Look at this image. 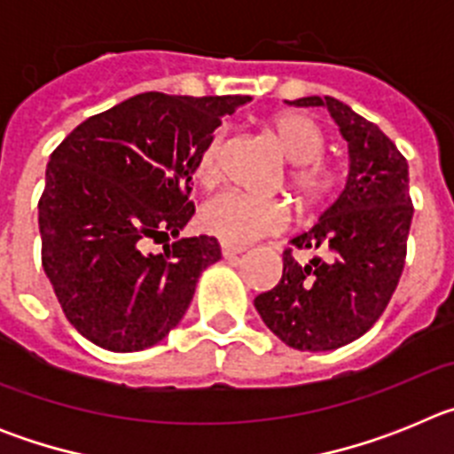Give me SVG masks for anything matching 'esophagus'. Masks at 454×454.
Listing matches in <instances>:
<instances>
[{"label": "esophagus", "mask_w": 454, "mask_h": 454, "mask_svg": "<svg viewBox=\"0 0 454 454\" xmlns=\"http://www.w3.org/2000/svg\"><path fill=\"white\" fill-rule=\"evenodd\" d=\"M243 247H234V246H227V243H223V256L227 259V262H231V259H236V256L243 254Z\"/></svg>", "instance_id": "34e87169"}]
</instances>
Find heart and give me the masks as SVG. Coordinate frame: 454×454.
Returning a JSON list of instances; mask_svg holds the SVG:
<instances>
[{
    "mask_svg": "<svg viewBox=\"0 0 454 454\" xmlns=\"http://www.w3.org/2000/svg\"><path fill=\"white\" fill-rule=\"evenodd\" d=\"M268 131L277 140L282 154L293 163L288 182L300 202L316 204L330 198L339 184V172L320 156L325 150L320 124L311 115L288 111L275 115ZM223 150L224 131L218 129L200 150L195 161V177L204 186H214L223 177ZM288 220L291 215L284 202L240 191L220 192L207 200L200 211L202 230L227 246H247L262 236L277 234L286 227Z\"/></svg>",
    "mask_w": 454,
    "mask_h": 454,
    "instance_id": "1",
    "label": "heart"
}]
</instances>
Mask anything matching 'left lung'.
Segmentation results:
<instances>
[{
	"mask_svg": "<svg viewBox=\"0 0 454 454\" xmlns=\"http://www.w3.org/2000/svg\"><path fill=\"white\" fill-rule=\"evenodd\" d=\"M293 106H325L348 140L350 172L318 223L284 252L282 279L254 298L268 330L288 348L336 350L366 334L398 286L411 227L407 159L377 124L334 98H300ZM331 252L300 267L293 249Z\"/></svg>",
	"mask_w": 454,
	"mask_h": 454,
	"instance_id": "obj_1",
	"label": "left lung"
}]
</instances>
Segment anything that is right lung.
<instances>
[{
    "instance_id": "obj_1",
    "label": "right lung",
    "mask_w": 454,
    "mask_h": 454,
    "mask_svg": "<svg viewBox=\"0 0 454 454\" xmlns=\"http://www.w3.org/2000/svg\"><path fill=\"white\" fill-rule=\"evenodd\" d=\"M247 95L140 92L83 120L50 156L38 202L43 268L74 330L111 352L156 346L186 314L214 236L179 239L207 140ZM178 239L161 255L150 242Z\"/></svg>"
}]
</instances>
